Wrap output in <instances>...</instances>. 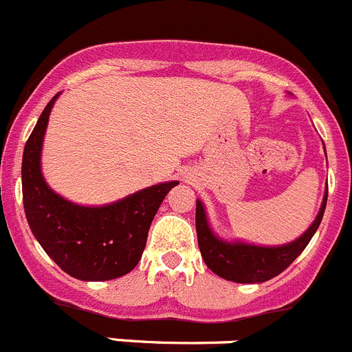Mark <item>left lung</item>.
<instances>
[{
  "instance_id": "obj_1",
  "label": "left lung",
  "mask_w": 352,
  "mask_h": 352,
  "mask_svg": "<svg viewBox=\"0 0 352 352\" xmlns=\"http://www.w3.org/2000/svg\"><path fill=\"white\" fill-rule=\"evenodd\" d=\"M329 190L324 193L323 204L316 219L309 230L296 242L283 247H256L247 243H226L216 239L207 224L206 212L200 200H197L195 226L199 249L207 267L224 280L236 283H261L278 276L283 270L296 261V257L306 249L309 240L316 233L327 207Z\"/></svg>"
}]
</instances>
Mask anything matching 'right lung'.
Wrapping results in <instances>:
<instances>
[{"instance_id":"add662e5","label":"right lung","mask_w":352,"mask_h":352,"mask_svg":"<svg viewBox=\"0 0 352 352\" xmlns=\"http://www.w3.org/2000/svg\"><path fill=\"white\" fill-rule=\"evenodd\" d=\"M50 100L29 136L22 157V199L25 217L45 252L65 273L103 282L129 273L142 259L150 224L178 182L150 186L105 207H81L48 188L39 169Z\"/></svg>"}]
</instances>
